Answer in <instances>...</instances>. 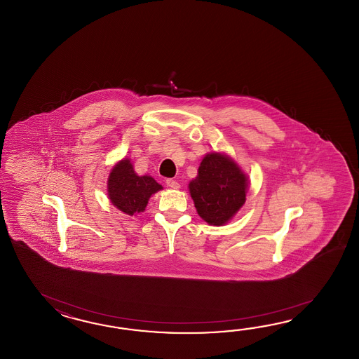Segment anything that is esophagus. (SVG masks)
Listing matches in <instances>:
<instances>
[{
    "label": "esophagus",
    "mask_w": 359,
    "mask_h": 359,
    "mask_svg": "<svg viewBox=\"0 0 359 359\" xmlns=\"http://www.w3.org/2000/svg\"><path fill=\"white\" fill-rule=\"evenodd\" d=\"M165 183H167V186L168 187H170V189H180V183L177 182L176 180H172V178H168L167 181H165Z\"/></svg>",
    "instance_id": "34e87169"
}]
</instances>
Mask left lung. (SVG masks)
I'll return each instance as SVG.
<instances>
[{"instance_id":"left-lung-1","label":"left lung","mask_w":359,"mask_h":359,"mask_svg":"<svg viewBox=\"0 0 359 359\" xmlns=\"http://www.w3.org/2000/svg\"><path fill=\"white\" fill-rule=\"evenodd\" d=\"M189 189L198 215L212 226H223L244 205L248 177L227 155L206 154Z\"/></svg>"}]
</instances>
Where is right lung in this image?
<instances>
[{
	"label": "right lung",
	"instance_id": "add662e5",
	"mask_svg": "<svg viewBox=\"0 0 359 359\" xmlns=\"http://www.w3.org/2000/svg\"><path fill=\"white\" fill-rule=\"evenodd\" d=\"M153 177L138 176L130 159L115 164L107 178V196L123 213L133 215L145 210L151 195L161 190Z\"/></svg>",
	"mask_w": 359,
	"mask_h": 359
}]
</instances>
